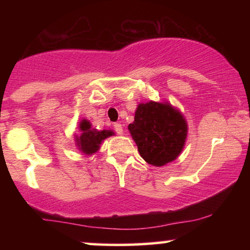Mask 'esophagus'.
<instances>
[{
    "instance_id": "obj_1",
    "label": "esophagus",
    "mask_w": 250,
    "mask_h": 250,
    "mask_svg": "<svg viewBox=\"0 0 250 250\" xmlns=\"http://www.w3.org/2000/svg\"><path fill=\"white\" fill-rule=\"evenodd\" d=\"M114 129H115V131L117 134L121 135L123 133V128H122L121 123H114Z\"/></svg>"
}]
</instances>
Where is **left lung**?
I'll return each instance as SVG.
<instances>
[{
	"mask_svg": "<svg viewBox=\"0 0 250 250\" xmlns=\"http://www.w3.org/2000/svg\"><path fill=\"white\" fill-rule=\"evenodd\" d=\"M128 129L142 159L155 167L176 160L188 133L187 122L177 109L168 102L154 101L137 105Z\"/></svg>",
	"mask_w": 250,
	"mask_h": 250,
	"instance_id": "left-lung-1",
	"label": "left lung"
}]
</instances>
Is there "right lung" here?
<instances>
[{"label":"right lung","instance_id":"obj_1","mask_svg":"<svg viewBox=\"0 0 250 250\" xmlns=\"http://www.w3.org/2000/svg\"><path fill=\"white\" fill-rule=\"evenodd\" d=\"M79 128L81 134L80 136H76V146L80 151L85 155L95 154L100 149L103 140L114 135L113 130H97L95 128H91L88 120H82Z\"/></svg>","mask_w":250,"mask_h":250}]
</instances>
